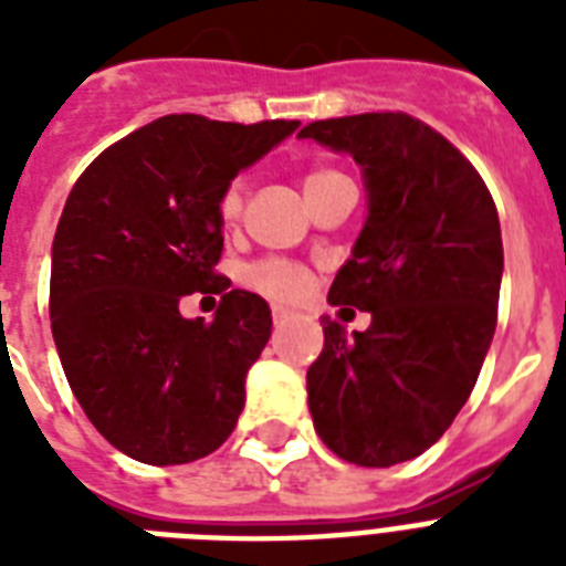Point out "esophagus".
Returning a JSON list of instances; mask_svg holds the SVG:
<instances>
[{"label":"esophagus","mask_w":566,"mask_h":566,"mask_svg":"<svg viewBox=\"0 0 566 566\" xmlns=\"http://www.w3.org/2000/svg\"><path fill=\"white\" fill-rule=\"evenodd\" d=\"M291 319V311L282 308V305H273V323L275 326H282V323H287Z\"/></svg>","instance_id":"1"}]
</instances>
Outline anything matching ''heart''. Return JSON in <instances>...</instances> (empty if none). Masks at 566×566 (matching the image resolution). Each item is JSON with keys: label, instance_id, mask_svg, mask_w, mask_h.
<instances>
[{"label": "heart", "instance_id": "heart-1", "mask_svg": "<svg viewBox=\"0 0 566 566\" xmlns=\"http://www.w3.org/2000/svg\"><path fill=\"white\" fill-rule=\"evenodd\" d=\"M346 176L340 170H332V167H314V170L305 176L302 181V188H305V196L317 193V190L328 188V185H335V181H344ZM247 193L249 185L243 176L238 179H231L220 193V202H217V211L226 222H234L243 211V205H247ZM247 284L252 291L264 293L270 300L279 302H293L305 296L308 291V273L302 270L300 264H293V261H284V258H264V261H255V264L247 266V273H243Z\"/></svg>", "mask_w": 566, "mask_h": 566}]
</instances>
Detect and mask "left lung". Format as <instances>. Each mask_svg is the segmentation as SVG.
Listing matches in <instances>:
<instances>
[{"label": "left lung", "mask_w": 566, "mask_h": 566, "mask_svg": "<svg viewBox=\"0 0 566 566\" xmlns=\"http://www.w3.org/2000/svg\"><path fill=\"white\" fill-rule=\"evenodd\" d=\"M300 137L353 155L370 199L328 302L373 323L346 337L323 317L326 344L308 367L314 429L349 464H402L452 426L491 349L500 213L473 164L411 114L317 119Z\"/></svg>", "instance_id": "1"}]
</instances>
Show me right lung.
Masks as SVG:
<instances>
[{
	"instance_id": "right-lung-1",
	"label": "right lung",
	"mask_w": 566,
	"mask_h": 566,
	"mask_svg": "<svg viewBox=\"0 0 566 566\" xmlns=\"http://www.w3.org/2000/svg\"><path fill=\"white\" fill-rule=\"evenodd\" d=\"M296 126L170 114L108 146L66 196L52 240V337L87 420L135 461L188 464L238 426L273 317L213 270L217 202ZM196 290L221 296L211 324L178 314Z\"/></svg>"
}]
</instances>
